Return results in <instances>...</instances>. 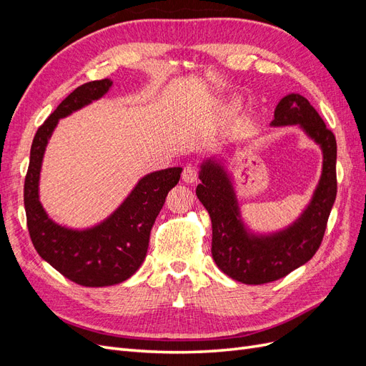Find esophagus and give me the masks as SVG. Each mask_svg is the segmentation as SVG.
I'll return each instance as SVG.
<instances>
[{
    "label": "esophagus",
    "instance_id": "34e87169",
    "mask_svg": "<svg viewBox=\"0 0 366 366\" xmlns=\"http://www.w3.org/2000/svg\"><path fill=\"white\" fill-rule=\"evenodd\" d=\"M182 177H183V180H184L187 184L195 183L197 179H198V168H197V166H194V164L184 166Z\"/></svg>",
    "mask_w": 366,
    "mask_h": 366
}]
</instances>
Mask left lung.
I'll use <instances>...</instances> for the list:
<instances>
[{
	"instance_id": "obj_1",
	"label": "left lung",
	"mask_w": 366,
	"mask_h": 366,
	"mask_svg": "<svg viewBox=\"0 0 366 366\" xmlns=\"http://www.w3.org/2000/svg\"><path fill=\"white\" fill-rule=\"evenodd\" d=\"M272 127L299 125L324 152L322 175L304 214L285 230L258 237L249 234L239 217L234 186L214 160L202 164L197 197L212 221V257L218 269L242 284H265L301 267L322 242L336 200V137L305 97L289 94L274 109Z\"/></svg>"
}]
</instances>
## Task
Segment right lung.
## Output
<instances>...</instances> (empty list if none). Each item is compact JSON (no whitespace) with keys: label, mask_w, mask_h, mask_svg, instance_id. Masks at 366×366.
<instances>
[{"label":"right lung","mask_w":366,"mask_h":366,"mask_svg":"<svg viewBox=\"0 0 366 366\" xmlns=\"http://www.w3.org/2000/svg\"><path fill=\"white\" fill-rule=\"evenodd\" d=\"M112 84L109 79L86 82L64 99L36 131L24 182V207L33 246L65 278L85 287L120 284L137 272L147 257L154 221L182 174V168H168L145 175L116 212L92 229L73 230L49 218L39 203L38 186L51 132L59 119L102 97Z\"/></svg>","instance_id":"1"}]
</instances>
